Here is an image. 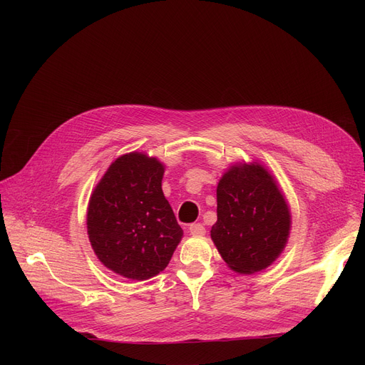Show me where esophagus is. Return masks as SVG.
I'll list each match as a JSON object with an SVG mask.
<instances>
[{"label":"esophagus","mask_w":365,"mask_h":365,"mask_svg":"<svg viewBox=\"0 0 365 365\" xmlns=\"http://www.w3.org/2000/svg\"><path fill=\"white\" fill-rule=\"evenodd\" d=\"M189 232H190V235L200 237V235L205 234V227L201 223H192V225H189Z\"/></svg>","instance_id":"obj_1"}]
</instances>
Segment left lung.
<instances>
[{"label":"left lung","instance_id":"left-lung-1","mask_svg":"<svg viewBox=\"0 0 365 365\" xmlns=\"http://www.w3.org/2000/svg\"><path fill=\"white\" fill-rule=\"evenodd\" d=\"M292 215L274 176L259 163H237L217 185V222L212 240L238 274L272 264L290 235Z\"/></svg>","mask_w":365,"mask_h":365}]
</instances>
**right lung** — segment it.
<instances>
[{"instance_id":"add662e5","label":"right lung","mask_w":365,"mask_h":365,"mask_svg":"<svg viewBox=\"0 0 365 365\" xmlns=\"http://www.w3.org/2000/svg\"><path fill=\"white\" fill-rule=\"evenodd\" d=\"M163 176L157 158L130 152L109 165L90 197V244L108 269L124 278L158 275L183 237L164 197Z\"/></svg>"}]
</instances>
